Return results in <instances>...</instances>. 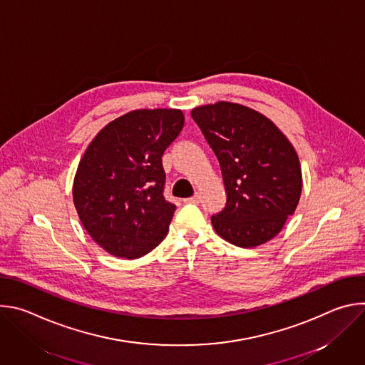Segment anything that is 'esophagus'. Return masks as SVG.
<instances>
[{"label":"esophagus","mask_w":365,"mask_h":365,"mask_svg":"<svg viewBox=\"0 0 365 365\" xmlns=\"http://www.w3.org/2000/svg\"><path fill=\"white\" fill-rule=\"evenodd\" d=\"M199 200H200V196H199V193H195L192 197H187V199H183V202L185 203H193V205H196V203H199Z\"/></svg>","instance_id":"1"}]
</instances>
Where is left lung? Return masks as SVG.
<instances>
[{
  "label": "left lung",
  "mask_w": 365,
  "mask_h": 365,
  "mask_svg": "<svg viewBox=\"0 0 365 365\" xmlns=\"http://www.w3.org/2000/svg\"><path fill=\"white\" fill-rule=\"evenodd\" d=\"M221 166L227 205L211 217L225 241L248 248L274 238L293 215L302 169L287 137L263 114L234 102L190 113Z\"/></svg>",
  "instance_id": "left-lung-1"
}]
</instances>
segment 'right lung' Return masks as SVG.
Wrapping results in <instances>:
<instances>
[{
	"instance_id": "1",
	"label": "right lung",
	"mask_w": 365,
	"mask_h": 365,
	"mask_svg": "<svg viewBox=\"0 0 365 365\" xmlns=\"http://www.w3.org/2000/svg\"><path fill=\"white\" fill-rule=\"evenodd\" d=\"M185 124L180 110H135L91 141L73 180V203L92 240L110 254L138 258L169 231L176 206L165 199V150Z\"/></svg>"
}]
</instances>
